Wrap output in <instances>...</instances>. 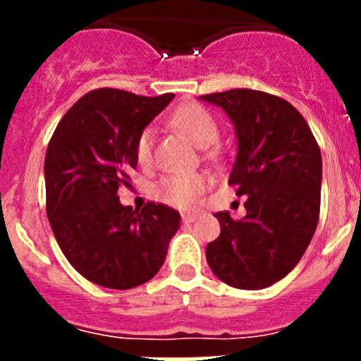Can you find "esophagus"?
<instances>
[{"label": "esophagus", "instance_id": "obj_1", "mask_svg": "<svg viewBox=\"0 0 361 361\" xmlns=\"http://www.w3.org/2000/svg\"><path fill=\"white\" fill-rule=\"evenodd\" d=\"M181 220H183V224H192L194 220H197V214L183 213V214H181Z\"/></svg>", "mask_w": 361, "mask_h": 361}]
</instances>
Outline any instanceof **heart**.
<instances>
[{
  "label": "heart",
  "instance_id": "heart-1",
  "mask_svg": "<svg viewBox=\"0 0 361 361\" xmlns=\"http://www.w3.org/2000/svg\"><path fill=\"white\" fill-rule=\"evenodd\" d=\"M169 123L181 130L197 147H207L218 140V123L206 108L197 103H185L171 113ZM155 130L145 127L134 143V157L141 167H150L154 162ZM211 180L204 173L171 174L154 185V197L167 206L187 209L197 202L199 195L209 187Z\"/></svg>",
  "mask_w": 361,
  "mask_h": 361
}]
</instances>
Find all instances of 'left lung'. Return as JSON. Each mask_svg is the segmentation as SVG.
<instances>
[{
  "label": "left lung",
  "mask_w": 361,
  "mask_h": 361,
  "mask_svg": "<svg viewBox=\"0 0 361 361\" xmlns=\"http://www.w3.org/2000/svg\"><path fill=\"white\" fill-rule=\"evenodd\" d=\"M224 108L238 133L228 185L246 195V216H214L220 238L209 243L211 271L227 285L260 290L300 262L319 220L322 152L297 108L274 94L231 89L201 96Z\"/></svg>",
  "instance_id": "8db88e82"
}]
</instances>
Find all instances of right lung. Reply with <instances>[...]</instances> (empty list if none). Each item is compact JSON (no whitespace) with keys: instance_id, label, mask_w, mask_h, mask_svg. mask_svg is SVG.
Wrapping results in <instances>:
<instances>
[{"instance_id":"1","label":"right lung","mask_w":361,"mask_h":361,"mask_svg":"<svg viewBox=\"0 0 361 361\" xmlns=\"http://www.w3.org/2000/svg\"><path fill=\"white\" fill-rule=\"evenodd\" d=\"M174 94L137 96L96 89L61 118L45 155L47 216L59 248L85 279L113 290L150 281L162 267L180 213L147 202L122 206L120 187L136 169L134 143Z\"/></svg>"}]
</instances>
